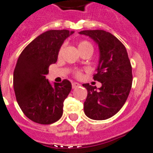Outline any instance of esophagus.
Listing matches in <instances>:
<instances>
[{
  "instance_id": "esophagus-1",
  "label": "esophagus",
  "mask_w": 153,
  "mask_h": 153,
  "mask_svg": "<svg viewBox=\"0 0 153 153\" xmlns=\"http://www.w3.org/2000/svg\"><path fill=\"white\" fill-rule=\"evenodd\" d=\"M79 86H80V84L78 83V82H72V88L73 89L76 88V87H78Z\"/></svg>"
}]
</instances>
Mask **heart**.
<instances>
[{"label": "heart", "mask_w": 153, "mask_h": 153, "mask_svg": "<svg viewBox=\"0 0 153 153\" xmlns=\"http://www.w3.org/2000/svg\"><path fill=\"white\" fill-rule=\"evenodd\" d=\"M86 47H91V48H92V45H91L89 42L87 41H82L80 42L79 44V45H78V48H79V49H81L82 48H86ZM61 51H62V48L60 49L59 51V54L61 53ZM79 73H77V75H79Z\"/></svg>", "instance_id": "obj_1"}]
</instances>
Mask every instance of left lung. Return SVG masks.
Masks as SVG:
<instances>
[{
    "label": "left lung",
    "instance_id": "left-lung-1",
    "mask_svg": "<svg viewBox=\"0 0 153 153\" xmlns=\"http://www.w3.org/2000/svg\"><path fill=\"white\" fill-rule=\"evenodd\" d=\"M98 44L99 60L94 79L102 83L98 88L89 83L84 113L93 120H105L121 109L128 98L133 82L132 67L126 47L114 35L104 30L79 32Z\"/></svg>",
    "mask_w": 153,
    "mask_h": 153
}]
</instances>
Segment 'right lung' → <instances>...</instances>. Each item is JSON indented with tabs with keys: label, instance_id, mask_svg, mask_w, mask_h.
I'll list each match as a JSON object with an SVG mask.
<instances>
[{
	"label": "right lung",
	"instance_id": "right-lung-1",
	"mask_svg": "<svg viewBox=\"0 0 153 153\" xmlns=\"http://www.w3.org/2000/svg\"><path fill=\"white\" fill-rule=\"evenodd\" d=\"M68 30H49L25 48L13 72V87L19 106L27 118L49 125L62 115L63 102L71 91V82L50 83L48 67L57 61L61 46L74 33Z\"/></svg>",
	"mask_w": 153,
	"mask_h": 153
}]
</instances>
